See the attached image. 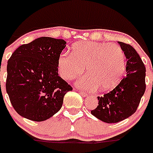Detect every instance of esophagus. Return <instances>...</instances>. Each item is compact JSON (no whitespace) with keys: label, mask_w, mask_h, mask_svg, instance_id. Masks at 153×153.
I'll return each instance as SVG.
<instances>
[{"label":"esophagus","mask_w":153,"mask_h":153,"mask_svg":"<svg viewBox=\"0 0 153 153\" xmlns=\"http://www.w3.org/2000/svg\"><path fill=\"white\" fill-rule=\"evenodd\" d=\"M80 95H81V96H84V97H86V96H88V94L85 93V92H84V91H80Z\"/></svg>","instance_id":"1"}]
</instances>
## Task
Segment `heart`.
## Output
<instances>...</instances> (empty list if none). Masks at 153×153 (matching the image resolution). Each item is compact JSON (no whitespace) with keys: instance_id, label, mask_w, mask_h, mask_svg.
<instances>
[{"instance_id":"b5f03b06","label":"heart","mask_w":153,"mask_h":153,"mask_svg":"<svg viewBox=\"0 0 153 153\" xmlns=\"http://www.w3.org/2000/svg\"><path fill=\"white\" fill-rule=\"evenodd\" d=\"M60 74L71 80L83 74L87 75L77 82L87 90L98 88L100 91L114 88L120 82L126 71V57L117 44L80 42L73 45L72 53H64L58 58Z\"/></svg>"}]
</instances>
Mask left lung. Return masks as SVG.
I'll return each mask as SVG.
<instances>
[{"mask_svg":"<svg viewBox=\"0 0 153 153\" xmlns=\"http://www.w3.org/2000/svg\"><path fill=\"white\" fill-rule=\"evenodd\" d=\"M126 57V76L103 96H98L99 105L92 115L107 123H116L134 114L145 91V66L136 50L118 42Z\"/></svg>","mask_w":153,"mask_h":153,"instance_id":"obj_1","label":"left lung"}]
</instances>
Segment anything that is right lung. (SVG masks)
Returning <instances> with one entry per match:
<instances>
[{
	"instance_id": "obj_1",
	"label": "right lung",
	"mask_w": 153,
	"mask_h": 153,
	"mask_svg": "<svg viewBox=\"0 0 153 153\" xmlns=\"http://www.w3.org/2000/svg\"><path fill=\"white\" fill-rule=\"evenodd\" d=\"M66 42L41 37L19 46L8 61L6 91L19 115L42 122L58 112L73 88L58 76V58Z\"/></svg>"
}]
</instances>
